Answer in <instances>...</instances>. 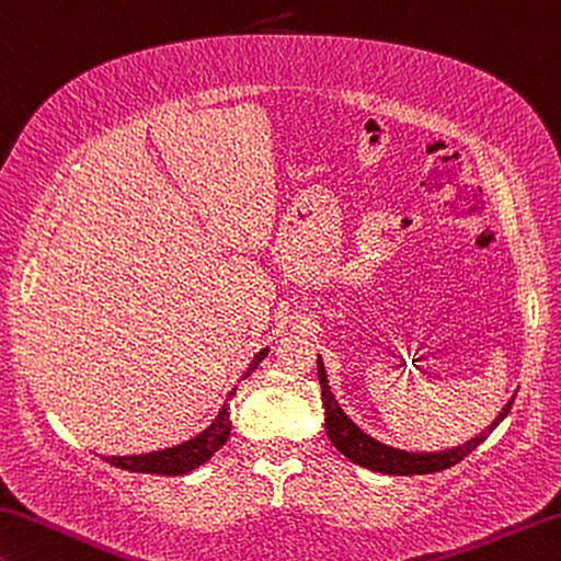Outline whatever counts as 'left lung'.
<instances>
[{
  "label": "left lung",
  "mask_w": 561,
  "mask_h": 561,
  "mask_svg": "<svg viewBox=\"0 0 561 561\" xmlns=\"http://www.w3.org/2000/svg\"><path fill=\"white\" fill-rule=\"evenodd\" d=\"M318 381H321V396H323V409H325V434H329L331 444L346 456L348 461L370 471L389 473V477L436 473L454 467V463H459L463 456H469L481 442H484L491 431L502 424L514 403V396H512V399L506 401V407L499 411V416L491 421L479 436L469 438V442H463L461 446H454V449H444V451H407V449H396V446L378 442V438L368 436L364 428L353 424V421L346 416V411H343L339 407V401H335L321 356H318Z\"/></svg>",
  "instance_id": "8db88e82"
}]
</instances>
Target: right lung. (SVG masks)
Wrapping results in <instances>:
<instances>
[{"label": "right lung", "mask_w": 561, "mask_h": 561, "mask_svg": "<svg viewBox=\"0 0 561 561\" xmlns=\"http://www.w3.org/2000/svg\"><path fill=\"white\" fill-rule=\"evenodd\" d=\"M271 348L257 351L251 364H248L243 378H248L257 368V364L268 356ZM236 396V389L228 393L226 403L218 411V416L213 419V424L208 428H203L201 434L187 438V442L170 446V449H160V451H150V454H133V456H102L107 463L125 471H140V473H162V477H183V473L193 471L197 467H203L210 456L222 449V444L228 442L230 436V407L228 401Z\"/></svg>", "instance_id": "right-lung-1"}]
</instances>
